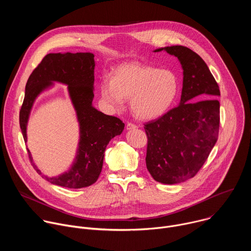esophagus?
<instances>
[{
    "label": "esophagus",
    "instance_id": "obj_1",
    "mask_svg": "<svg viewBox=\"0 0 251 251\" xmlns=\"http://www.w3.org/2000/svg\"><path fill=\"white\" fill-rule=\"evenodd\" d=\"M136 128H137V125H135L134 123H131V122H128L126 125L127 130H132V129H136Z\"/></svg>",
    "mask_w": 251,
    "mask_h": 251
}]
</instances>
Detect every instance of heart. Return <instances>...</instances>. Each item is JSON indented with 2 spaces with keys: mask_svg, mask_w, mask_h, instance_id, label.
Returning a JSON list of instances; mask_svg holds the SVG:
<instances>
[{
  "mask_svg": "<svg viewBox=\"0 0 251 251\" xmlns=\"http://www.w3.org/2000/svg\"><path fill=\"white\" fill-rule=\"evenodd\" d=\"M100 91L110 109H121L124 98H130L134 115L150 120L171 108L178 92V79L169 69L132 61L119 65L114 70L113 78L104 75Z\"/></svg>",
  "mask_w": 251,
  "mask_h": 251,
  "instance_id": "heart-1",
  "label": "heart"
}]
</instances>
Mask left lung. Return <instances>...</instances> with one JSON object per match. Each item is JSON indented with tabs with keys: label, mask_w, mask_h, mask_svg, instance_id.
<instances>
[{
	"label": "left lung",
	"mask_w": 251,
	"mask_h": 251,
	"mask_svg": "<svg viewBox=\"0 0 251 251\" xmlns=\"http://www.w3.org/2000/svg\"><path fill=\"white\" fill-rule=\"evenodd\" d=\"M166 50L180 60L183 89L180 105L144 126L148 138L146 166L155 181L174 185L195 176L216 145L220 129V87L206 63L183 46ZM199 98L204 100L195 102Z\"/></svg>",
	"instance_id": "left-lung-1"
}]
</instances>
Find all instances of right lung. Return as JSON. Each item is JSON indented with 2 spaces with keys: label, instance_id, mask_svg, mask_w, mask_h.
<instances>
[{
  "label": "right lung",
  "instance_id": "obj_1",
  "mask_svg": "<svg viewBox=\"0 0 251 251\" xmlns=\"http://www.w3.org/2000/svg\"><path fill=\"white\" fill-rule=\"evenodd\" d=\"M94 67V54L91 52L49 53L27 79L20 111V126L25 142L26 124L32 104L39 94L54 81L67 85L79 122L80 139L73 166L57 176H42L53 185L81 189L94 184L102 170L106 146L124 129L125 124L119 118L106 115L92 106ZM27 154L33 169L42 175L32 162L29 150Z\"/></svg>",
  "mask_w": 251,
  "mask_h": 251
}]
</instances>
